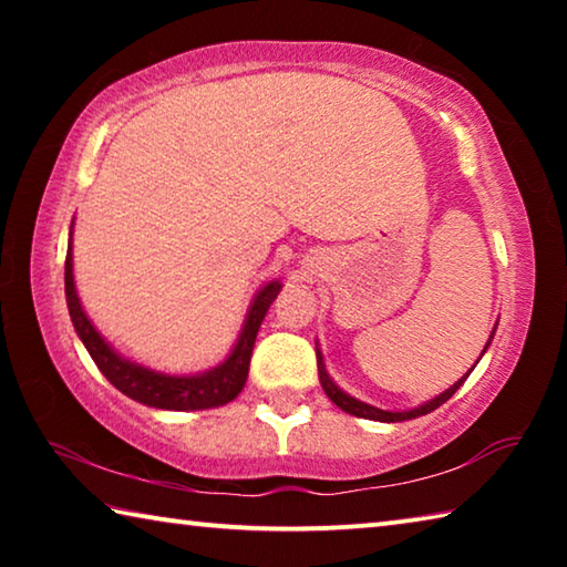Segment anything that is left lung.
I'll return each mask as SVG.
<instances>
[{
  "instance_id": "1",
  "label": "left lung",
  "mask_w": 567,
  "mask_h": 567,
  "mask_svg": "<svg viewBox=\"0 0 567 567\" xmlns=\"http://www.w3.org/2000/svg\"><path fill=\"white\" fill-rule=\"evenodd\" d=\"M495 332V330H493ZM493 338V334H491ZM487 344H491V340H487ZM487 344H485V350H487ZM483 350V352H485ZM480 360V358H477ZM475 368V364H473ZM473 368L467 370V375L470 372H473ZM318 372H320V385H322V390H324V395H328L334 405H338L340 410H344V412H350V415H354V417H364V420H378V422H402V420H412V417H420V415H427V412H433V410H437L440 405H443V402H447L450 398L455 395L457 392V388L463 385V382L467 380V375L465 378H460L453 388H447L443 395H437V398H433L430 402H425V405H420V408H415V410H405V412H388V410H380V408H372V405H368V402H360V400H354V398H350L348 392H342L338 385H334V382L330 380V375H328V370H324V362H322V352L318 350Z\"/></svg>"
}]
</instances>
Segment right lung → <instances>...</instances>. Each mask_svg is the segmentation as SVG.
<instances>
[{"label": "right lung", "mask_w": 567, "mask_h": 567, "mask_svg": "<svg viewBox=\"0 0 567 567\" xmlns=\"http://www.w3.org/2000/svg\"><path fill=\"white\" fill-rule=\"evenodd\" d=\"M72 235V233H70ZM280 282H267L260 292L255 295L252 305H249L245 328L239 332L237 344L229 352V358L217 364V368L207 372H197V375H165V372H155L142 364L124 360L122 354L114 352L102 334L94 330L87 315L82 310L80 297L74 290V275H72V237L70 247H66L64 260V295L66 307H70V318L76 334L84 342V348L92 354L94 364L107 378L122 395L142 402L147 408L159 410H207L227 405L235 400L245 388L247 372H249V358H252L257 330L265 320L267 310L277 295H280Z\"/></svg>", "instance_id": "obj_1"}]
</instances>
